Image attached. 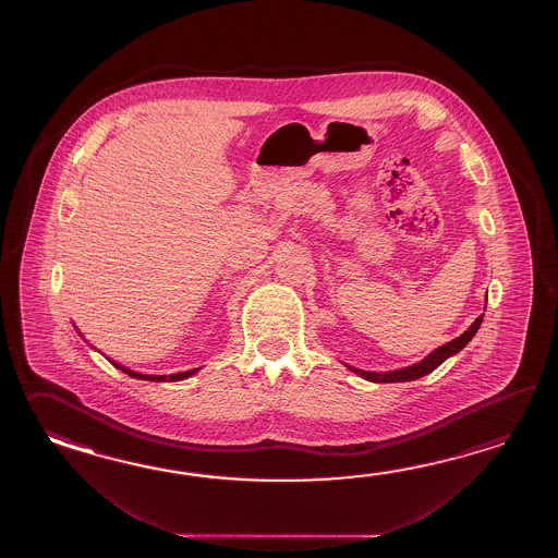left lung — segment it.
Wrapping results in <instances>:
<instances>
[{
    "label": "left lung",
    "mask_w": 558,
    "mask_h": 558,
    "mask_svg": "<svg viewBox=\"0 0 558 558\" xmlns=\"http://www.w3.org/2000/svg\"><path fill=\"white\" fill-rule=\"evenodd\" d=\"M481 323H483V315H478L474 319L473 325L461 337L452 339L447 344H440L439 349H435L430 355L425 356L423 361H418V363L411 365V367L397 368V371H389V373H371V371H361V368L349 367V365L347 367L356 373L359 377L371 380V383H404V380L421 379V377H425L428 373H433L449 356L457 355L464 344L473 339L474 332L478 331V327H481Z\"/></svg>",
    "instance_id": "1"
}]
</instances>
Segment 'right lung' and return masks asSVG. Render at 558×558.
Here are the masks:
<instances>
[{
  "label": "right lung",
  "mask_w": 558,
  "mask_h": 558,
  "mask_svg": "<svg viewBox=\"0 0 558 558\" xmlns=\"http://www.w3.org/2000/svg\"><path fill=\"white\" fill-rule=\"evenodd\" d=\"M113 363V361H111ZM116 367L121 368L123 373H128L130 377L133 379H143V380H155V383H166V380H183L191 377V375H195L199 368H191V371H185V373H175V375H142V373H135V371H131V368L123 367V365H118V363H113Z\"/></svg>",
  "instance_id": "right-lung-1"
}]
</instances>
